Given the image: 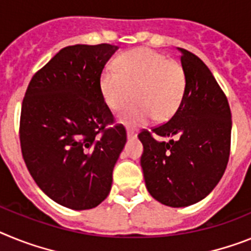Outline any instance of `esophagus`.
<instances>
[{"mask_svg": "<svg viewBox=\"0 0 251 251\" xmlns=\"http://www.w3.org/2000/svg\"><path fill=\"white\" fill-rule=\"evenodd\" d=\"M126 135H127V139L136 138V132H135L132 128H127V130H126Z\"/></svg>", "mask_w": 251, "mask_h": 251, "instance_id": "obj_1", "label": "esophagus"}]
</instances>
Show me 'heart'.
I'll return each mask as SVG.
<instances>
[{
    "instance_id": "heart-1",
    "label": "heart",
    "mask_w": 251,
    "mask_h": 251,
    "mask_svg": "<svg viewBox=\"0 0 251 251\" xmlns=\"http://www.w3.org/2000/svg\"><path fill=\"white\" fill-rule=\"evenodd\" d=\"M187 89L182 64L149 48L125 51L115 60V71L104 69L100 77V91L104 103L113 112L123 110L120 123L140 126L152 117L171 119L182 104Z\"/></svg>"
}]
</instances>
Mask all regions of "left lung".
Listing matches in <instances>:
<instances>
[{
  "instance_id": "8db88e82",
  "label": "left lung",
  "mask_w": 251,
  "mask_h": 251,
  "mask_svg": "<svg viewBox=\"0 0 251 251\" xmlns=\"http://www.w3.org/2000/svg\"><path fill=\"white\" fill-rule=\"evenodd\" d=\"M178 50L187 77L182 104L168 123L138 135L148 192L169 207L191 206L210 195L225 172L231 144L225 93L197 55ZM154 136L174 139L158 142Z\"/></svg>"
}]
</instances>
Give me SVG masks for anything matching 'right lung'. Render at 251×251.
<instances>
[{"mask_svg":"<svg viewBox=\"0 0 251 251\" xmlns=\"http://www.w3.org/2000/svg\"><path fill=\"white\" fill-rule=\"evenodd\" d=\"M119 47L72 45L34 74L20 117L23 158L39 188L72 210L107 197L112 171L126 144L123 125L100 91L104 65Z\"/></svg>","mask_w":251,"mask_h":251,"instance_id":"add662e5","label":"right lung"}]
</instances>
